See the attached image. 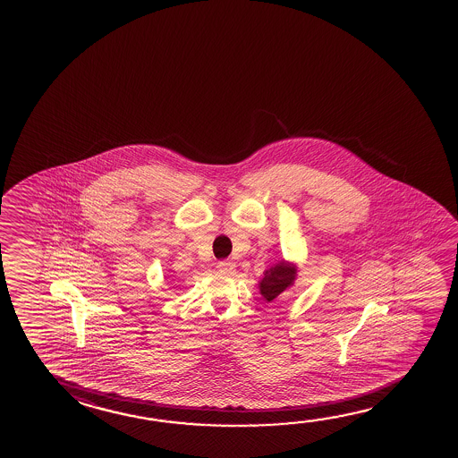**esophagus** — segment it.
<instances>
[{
    "label": "esophagus",
    "instance_id": "1",
    "mask_svg": "<svg viewBox=\"0 0 458 458\" xmlns=\"http://www.w3.org/2000/svg\"><path fill=\"white\" fill-rule=\"evenodd\" d=\"M218 272L224 273V275H233L236 272V264L233 260H222L217 264Z\"/></svg>",
    "mask_w": 458,
    "mask_h": 458
}]
</instances>
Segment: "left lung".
I'll use <instances>...</instances> for the list:
<instances>
[{"label": "left lung", "mask_w": 458, "mask_h": 458, "mask_svg": "<svg viewBox=\"0 0 458 458\" xmlns=\"http://www.w3.org/2000/svg\"><path fill=\"white\" fill-rule=\"evenodd\" d=\"M297 272H299L297 265L284 259H281L278 264L267 268L264 276L259 280V291L265 301L272 302L273 299L288 291L297 280Z\"/></svg>", "instance_id": "left-lung-1"}]
</instances>
